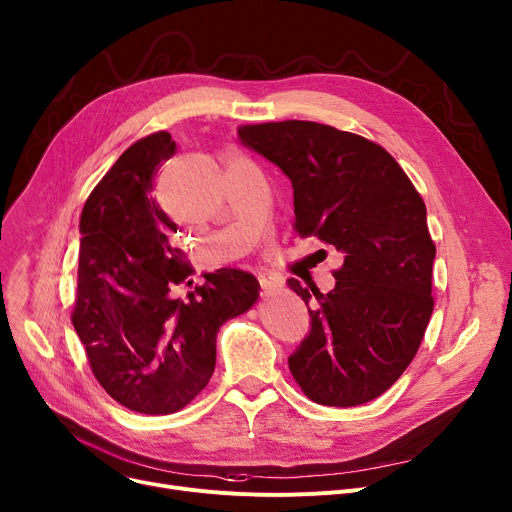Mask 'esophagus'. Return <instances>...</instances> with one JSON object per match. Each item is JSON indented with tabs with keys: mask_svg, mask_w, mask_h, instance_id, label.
I'll use <instances>...</instances> for the list:
<instances>
[{
	"mask_svg": "<svg viewBox=\"0 0 512 512\" xmlns=\"http://www.w3.org/2000/svg\"><path fill=\"white\" fill-rule=\"evenodd\" d=\"M259 284H261L263 292H272L278 288V282L270 274H259Z\"/></svg>",
	"mask_w": 512,
	"mask_h": 512,
	"instance_id": "obj_1",
	"label": "esophagus"
}]
</instances>
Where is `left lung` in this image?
Listing matches in <instances>:
<instances>
[{
    "mask_svg": "<svg viewBox=\"0 0 512 512\" xmlns=\"http://www.w3.org/2000/svg\"><path fill=\"white\" fill-rule=\"evenodd\" d=\"M238 139L292 182L297 232L344 255L326 294L288 280L311 317L288 357L294 380L326 407L378 398L413 361L434 311L423 199L386 149L353 132L286 120L240 126Z\"/></svg>",
    "mask_w": 512,
    "mask_h": 512,
    "instance_id": "1",
    "label": "left lung"
}]
</instances>
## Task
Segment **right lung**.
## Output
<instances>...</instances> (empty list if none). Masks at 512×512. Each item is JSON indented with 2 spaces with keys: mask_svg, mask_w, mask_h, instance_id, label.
<instances>
[{
  "mask_svg": "<svg viewBox=\"0 0 512 512\" xmlns=\"http://www.w3.org/2000/svg\"><path fill=\"white\" fill-rule=\"evenodd\" d=\"M174 151L164 130L128 147L78 224L74 330L103 390L145 415L176 413L207 386L222 324L259 297L257 278L234 267L176 297L193 270L174 245L178 226L153 199L157 166Z\"/></svg>",
  "mask_w": 512,
  "mask_h": 512,
  "instance_id": "add662e5",
  "label": "right lung"
}]
</instances>
